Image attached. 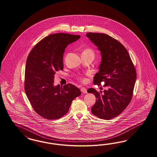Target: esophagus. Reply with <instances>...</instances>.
Instances as JSON below:
<instances>
[{
    "label": "esophagus",
    "instance_id": "1",
    "mask_svg": "<svg viewBox=\"0 0 157 157\" xmlns=\"http://www.w3.org/2000/svg\"><path fill=\"white\" fill-rule=\"evenodd\" d=\"M81 90L83 93H87V89L85 87H82L81 89Z\"/></svg>",
    "mask_w": 157,
    "mask_h": 157
}]
</instances>
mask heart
Listing matches in <instances>:
<instances>
[{"label": "heart", "mask_w": 157, "mask_h": 157, "mask_svg": "<svg viewBox=\"0 0 157 157\" xmlns=\"http://www.w3.org/2000/svg\"><path fill=\"white\" fill-rule=\"evenodd\" d=\"M83 53H85V54H90L93 55V52L92 51V49H87L85 50V51L83 52Z\"/></svg>", "instance_id": "heart-1"}]
</instances>
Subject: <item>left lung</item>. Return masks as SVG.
<instances>
[{
	"instance_id": "1",
	"label": "left lung",
	"mask_w": 157,
	"mask_h": 157,
	"mask_svg": "<svg viewBox=\"0 0 157 157\" xmlns=\"http://www.w3.org/2000/svg\"><path fill=\"white\" fill-rule=\"evenodd\" d=\"M86 35L98 47L101 56L94 84L100 85L104 81L105 86H108L103 93L93 88L87 90L96 98L92 114L101 119H112L121 114L130 102L136 71L128 52L118 40L105 33H89Z\"/></svg>"
}]
</instances>
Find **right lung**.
Segmentation results:
<instances>
[{
  "label": "right lung",
  "instance_id": "obj_1",
  "mask_svg": "<svg viewBox=\"0 0 157 157\" xmlns=\"http://www.w3.org/2000/svg\"><path fill=\"white\" fill-rule=\"evenodd\" d=\"M80 35L59 33L43 38L33 48L27 59L25 91L35 112L48 119H57L68 111L81 90L68 83L54 85V74L64 68L63 55L66 47Z\"/></svg>",
  "mask_w": 157,
  "mask_h": 157
}]
</instances>
